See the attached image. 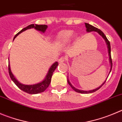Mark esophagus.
Listing matches in <instances>:
<instances>
[{
	"instance_id": "1",
	"label": "esophagus",
	"mask_w": 122,
	"mask_h": 122,
	"mask_svg": "<svg viewBox=\"0 0 122 122\" xmlns=\"http://www.w3.org/2000/svg\"><path fill=\"white\" fill-rule=\"evenodd\" d=\"M66 60H67L66 56H62V57H61L60 59H59L58 62H60V63H62V62H64L65 61H66Z\"/></svg>"
}]
</instances>
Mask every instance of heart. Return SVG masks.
<instances>
[{
	"label": "heart",
	"instance_id": "obj_1",
	"mask_svg": "<svg viewBox=\"0 0 122 122\" xmlns=\"http://www.w3.org/2000/svg\"><path fill=\"white\" fill-rule=\"evenodd\" d=\"M73 35V32L70 30H62L58 35V40L60 42H66L69 41L70 38L72 37Z\"/></svg>",
	"mask_w": 122,
	"mask_h": 122
}]
</instances>
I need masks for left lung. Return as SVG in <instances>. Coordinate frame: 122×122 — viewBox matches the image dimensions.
<instances>
[{
    "mask_svg": "<svg viewBox=\"0 0 122 122\" xmlns=\"http://www.w3.org/2000/svg\"><path fill=\"white\" fill-rule=\"evenodd\" d=\"M85 27H86V28H87V32H92V31L97 32H98L99 34L100 35H101V36H102V37H103V38H104L106 42H107V45H108V53H109V55H110V62H111V70H110V73L111 69H112V58H111V45H110V41H109V40L107 39V37H106L105 35V34H103V32H102V30H101L100 29H99L98 28L93 26H92V25H90V24L87 23H85ZM106 81H107V79H106ZM106 81L104 82L103 83V84H102L101 86H100V87H98V88H96V89L93 90H90V91H83V90H79L76 89V88H75V87H73L72 85H71V84L70 83V82H69V81L67 79V82H68V83H69V84L70 85V87H71V88H72L75 91V92H78V93H84V94H87V93H93V92H95L96 91L98 90L99 89V88H101V87H102V85H103V84H105V82H106Z\"/></svg>",
    "mask_w": 122,
    "mask_h": 122,
    "instance_id": "8db88e82",
    "label": "left lung"
}]
</instances>
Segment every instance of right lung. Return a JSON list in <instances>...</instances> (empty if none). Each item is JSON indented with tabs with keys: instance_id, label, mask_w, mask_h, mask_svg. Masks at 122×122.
Instances as JSON below:
<instances>
[{
	"instance_id": "obj_1",
	"label": "right lung",
	"mask_w": 122,
	"mask_h": 122,
	"mask_svg": "<svg viewBox=\"0 0 122 122\" xmlns=\"http://www.w3.org/2000/svg\"><path fill=\"white\" fill-rule=\"evenodd\" d=\"M47 26L46 25H34V24H32V25H29L26 28H23V29H21L20 32L17 33L16 35H15L14 40L15 37L19 35V34L21 33L22 32L25 31V30H27L28 29H30V28H35L36 30H39V31H41L43 32H44L46 30V29H47ZM58 63V62H55L52 66L51 67V68L49 69L48 73H47L45 79H44V81L41 82L40 83H38L37 84H34V85H23V84H20V82L17 81V79L14 78V76H13V75L12 74L11 71V69H10V64H8V71L9 74H10V78L15 83V84L20 88V90H21L23 92H26L27 93H29V94H38V93H41L45 91V90L47 88V87L49 86L50 83L51 82V78H52V76L53 75V71H55V70L56 69V68L57 67Z\"/></svg>"
}]
</instances>
